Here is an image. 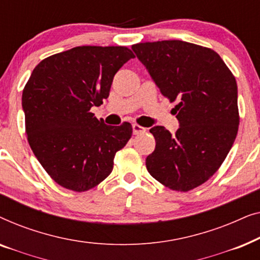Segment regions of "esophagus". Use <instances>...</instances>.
I'll use <instances>...</instances> for the list:
<instances>
[{"label":"esophagus","mask_w":260,"mask_h":260,"mask_svg":"<svg viewBox=\"0 0 260 260\" xmlns=\"http://www.w3.org/2000/svg\"><path fill=\"white\" fill-rule=\"evenodd\" d=\"M133 131H134V134H135V135H138V134L144 133V131H145V127L141 126V125H138V124H134V125H133Z\"/></svg>","instance_id":"1"}]
</instances>
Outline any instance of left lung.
Wrapping results in <instances>:
<instances>
[{
  "label": "left lung",
  "mask_w": 260,
  "mask_h": 260,
  "mask_svg": "<svg viewBox=\"0 0 260 260\" xmlns=\"http://www.w3.org/2000/svg\"><path fill=\"white\" fill-rule=\"evenodd\" d=\"M131 48L161 93L177 101L176 133L150 129L156 147L145 159L148 172L173 190L194 189L214 175L237 137L236 78L218 53L190 42H141Z\"/></svg>",
  "instance_id": "left-lung-1"
}]
</instances>
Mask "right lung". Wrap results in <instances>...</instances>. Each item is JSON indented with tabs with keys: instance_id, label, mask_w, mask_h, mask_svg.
<instances>
[{
	"instance_id": "right-lung-1",
	"label": "right lung",
	"mask_w": 260,
	"mask_h": 260,
	"mask_svg": "<svg viewBox=\"0 0 260 260\" xmlns=\"http://www.w3.org/2000/svg\"><path fill=\"white\" fill-rule=\"evenodd\" d=\"M134 53L123 46H79L42 60L22 92L35 157L60 186L86 191L112 172L133 126L106 125L90 112L109 97L113 77Z\"/></svg>"
}]
</instances>
